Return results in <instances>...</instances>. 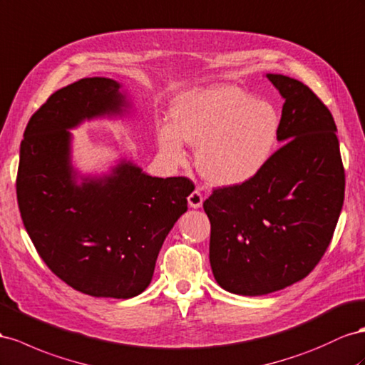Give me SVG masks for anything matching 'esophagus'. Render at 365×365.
<instances>
[{
  "label": "esophagus",
  "instance_id": "1",
  "mask_svg": "<svg viewBox=\"0 0 365 365\" xmlns=\"http://www.w3.org/2000/svg\"><path fill=\"white\" fill-rule=\"evenodd\" d=\"M187 201H189V205L192 207V209H200V207L202 205V201H204L202 193L200 190H193L189 195V198H187Z\"/></svg>",
  "mask_w": 365,
  "mask_h": 365
}]
</instances>
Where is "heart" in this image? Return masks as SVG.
Segmentation results:
<instances>
[{
    "instance_id": "1",
    "label": "heart",
    "mask_w": 365,
    "mask_h": 365,
    "mask_svg": "<svg viewBox=\"0 0 365 365\" xmlns=\"http://www.w3.org/2000/svg\"><path fill=\"white\" fill-rule=\"evenodd\" d=\"M173 124L160 123L156 140L167 161H187L184 144L200 145L196 164L215 185L233 187L259 175L277 149L281 116L274 107L235 86H212L181 95Z\"/></svg>"
}]
</instances>
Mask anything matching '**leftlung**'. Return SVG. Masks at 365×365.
<instances>
[{"mask_svg":"<svg viewBox=\"0 0 365 365\" xmlns=\"http://www.w3.org/2000/svg\"><path fill=\"white\" fill-rule=\"evenodd\" d=\"M284 98L282 147L253 180L204 201L210 265L224 290L259 297L304 279L326 253L346 173L330 110L298 80L267 73Z\"/></svg>","mask_w":365,"mask_h":365,"instance_id":"obj_1","label":"left lung"}]
</instances>
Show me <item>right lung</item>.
Masks as SVG:
<instances>
[{"mask_svg":"<svg viewBox=\"0 0 365 365\" xmlns=\"http://www.w3.org/2000/svg\"><path fill=\"white\" fill-rule=\"evenodd\" d=\"M110 78L60 88L32 115L19 149L16 196L38 255L58 278L95 298L127 299L150 284L155 262L195 185L156 178L121 161L76 184L71 132L84 120L123 115L129 103Z\"/></svg>","mask_w":365,"mask_h":365,"instance_id":"obj_1","label":"right lung"}]
</instances>
